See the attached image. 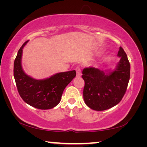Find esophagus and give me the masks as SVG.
Here are the masks:
<instances>
[{
    "instance_id": "34e87169",
    "label": "esophagus",
    "mask_w": 147,
    "mask_h": 147,
    "mask_svg": "<svg viewBox=\"0 0 147 147\" xmlns=\"http://www.w3.org/2000/svg\"><path fill=\"white\" fill-rule=\"evenodd\" d=\"M76 76H80L82 75V73H81V69L79 67H77L76 68Z\"/></svg>"
}]
</instances>
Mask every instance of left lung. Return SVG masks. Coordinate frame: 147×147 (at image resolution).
I'll use <instances>...</instances> for the list:
<instances>
[{
	"label": "left lung",
	"mask_w": 147,
	"mask_h": 147,
	"mask_svg": "<svg viewBox=\"0 0 147 147\" xmlns=\"http://www.w3.org/2000/svg\"><path fill=\"white\" fill-rule=\"evenodd\" d=\"M117 56L121 59L114 71H103L93 67L83 69L84 99L92 109L104 111L112 108L120 102L126 93L130 76V62L121 47Z\"/></svg>",
	"instance_id": "left-lung-1"
}]
</instances>
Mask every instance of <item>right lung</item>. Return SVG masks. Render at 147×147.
Listing matches in <instances>:
<instances>
[{
  "instance_id": "add662e5",
  "label": "right lung",
  "mask_w": 147,
  "mask_h": 147,
  "mask_svg": "<svg viewBox=\"0 0 147 147\" xmlns=\"http://www.w3.org/2000/svg\"><path fill=\"white\" fill-rule=\"evenodd\" d=\"M26 41L19 50L15 59L13 74L19 93L30 106L40 109L53 108L59 103L66 86L76 76V71L56 73L49 78L36 80L24 73L21 65L23 49Z\"/></svg>"
}]
</instances>
